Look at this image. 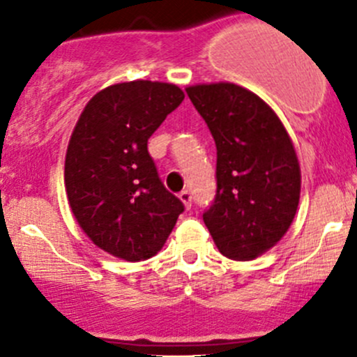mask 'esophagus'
Returning <instances> with one entry per match:
<instances>
[{
	"mask_svg": "<svg viewBox=\"0 0 357 357\" xmlns=\"http://www.w3.org/2000/svg\"><path fill=\"white\" fill-rule=\"evenodd\" d=\"M179 200L183 202V205H185L186 208L192 207V193H190L188 190H185V192L179 193Z\"/></svg>",
	"mask_w": 357,
	"mask_h": 357,
	"instance_id": "1",
	"label": "esophagus"
}]
</instances>
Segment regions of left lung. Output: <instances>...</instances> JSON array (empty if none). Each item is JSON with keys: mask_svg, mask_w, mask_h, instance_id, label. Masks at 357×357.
Returning a JSON list of instances; mask_svg holds the SVG:
<instances>
[{"mask_svg": "<svg viewBox=\"0 0 357 357\" xmlns=\"http://www.w3.org/2000/svg\"><path fill=\"white\" fill-rule=\"evenodd\" d=\"M218 149V193L204 222L233 261H252L289 231L301 199V165L285 126L255 93L233 82L186 88Z\"/></svg>", "mask_w": 357, "mask_h": 357, "instance_id": "left-lung-1", "label": "left lung"}]
</instances>
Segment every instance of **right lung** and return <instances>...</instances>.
<instances>
[{
    "instance_id": "add662e5",
    "label": "right lung",
    "mask_w": 357,
    "mask_h": 357,
    "mask_svg": "<svg viewBox=\"0 0 357 357\" xmlns=\"http://www.w3.org/2000/svg\"><path fill=\"white\" fill-rule=\"evenodd\" d=\"M183 100L176 84L138 79L98 91L79 115L63 172L68 205L88 238L114 257H153L185 211L146 149Z\"/></svg>"
}]
</instances>
